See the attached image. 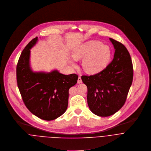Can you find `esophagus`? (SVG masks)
Masks as SVG:
<instances>
[{"label": "esophagus", "instance_id": "1", "mask_svg": "<svg viewBox=\"0 0 151 151\" xmlns=\"http://www.w3.org/2000/svg\"><path fill=\"white\" fill-rule=\"evenodd\" d=\"M77 83H78V84H80V83H82V80H81V77H78V80H77Z\"/></svg>", "mask_w": 151, "mask_h": 151}]
</instances>
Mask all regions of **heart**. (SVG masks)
<instances>
[{
  "instance_id": "heart-1",
  "label": "heart",
  "mask_w": 151,
  "mask_h": 151,
  "mask_svg": "<svg viewBox=\"0 0 151 151\" xmlns=\"http://www.w3.org/2000/svg\"><path fill=\"white\" fill-rule=\"evenodd\" d=\"M75 59L84 58L83 67L85 71L90 74H96L102 71L108 64L111 52L109 47L104 46L99 41L88 42L75 50L73 52ZM73 65H76L74 60L71 61Z\"/></svg>"
}]
</instances>
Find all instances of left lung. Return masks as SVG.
<instances>
[{"mask_svg": "<svg viewBox=\"0 0 151 151\" xmlns=\"http://www.w3.org/2000/svg\"><path fill=\"white\" fill-rule=\"evenodd\" d=\"M109 40L115 49L111 63L101 72L82 76L87 87V104L91 111L100 116L113 115L124 105L133 78L130 55L125 46Z\"/></svg>", "mask_w": 151, "mask_h": 151, "instance_id": "obj_1", "label": "left lung"}]
</instances>
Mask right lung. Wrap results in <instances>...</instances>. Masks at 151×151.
<instances>
[{
    "instance_id": "add662e5",
    "label": "right lung",
    "mask_w": 151,
    "mask_h": 151,
    "mask_svg": "<svg viewBox=\"0 0 151 151\" xmlns=\"http://www.w3.org/2000/svg\"><path fill=\"white\" fill-rule=\"evenodd\" d=\"M37 37L23 49L17 65V81L22 101L33 114L50 121L62 115L67 110L69 88L74 86L78 75H64L55 70L49 73H34L29 67L31 49Z\"/></svg>"
}]
</instances>
